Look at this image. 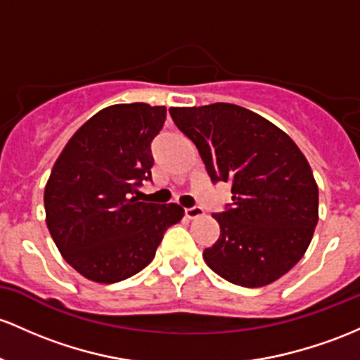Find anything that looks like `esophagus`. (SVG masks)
I'll return each mask as SVG.
<instances>
[{"mask_svg": "<svg viewBox=\"0 0 360 360\" xmlns=\"http://www.w3.org/2000/svg\"><path fill=\"white\" fill-rule=\"evenodd\" d=\"M184 215L188 219H196V217L203 215V208L201 207H191V208H184Z\"/></svg>", "mask_w": 360, "mask_h": 360, "instance_id": "esophagus-1", "label": "esophagus"}]
</instances>
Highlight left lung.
I'll return each mask as SVG.
<instances>
[{"mask_svg": "<svg viewBox=\"0 0 360 360\" xmlns=\"http://www.w3.org/2000/svg\"><path fill=\"white\" fill-rule=\"evenodd\" d=\"M212 183L231 184L232 203L213 213L220 236L203 251L208 266L236 285L263 287L294 266L318 224V186L289 135L240 105L172 108Z\"/></svg>", "mask_w": 360, "mask_h": 360, "instance_id": "left-lung-1", "label": "left lung"}]
</instances>
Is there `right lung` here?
<instances>
[{
  "instance_id": "right-lung-1",
  "label": "right lung",
  "mask_w": 360,
  "mask_h": 360,
  "mask_svg": "<svg viewBox=\"0 0 360 360\" xmlns=\"http://www.w3.org/2000/svg\"><path fill=\"white\" fill-rule=\"evenodd\" d=\"M164 105L116 104L71 136L44 191L46 222L63 258L85 278L114 283L143 270L164 232L183 219L176 203L138 201L152 179V141Z\"/></svg>"
}]
</instances>
